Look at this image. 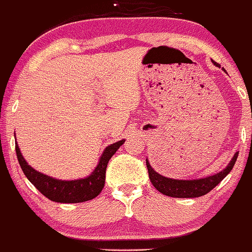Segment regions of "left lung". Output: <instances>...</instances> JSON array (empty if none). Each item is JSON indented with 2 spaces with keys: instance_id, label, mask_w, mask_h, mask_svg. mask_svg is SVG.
Instances as JSON below:
<instances>
[{
  "instance_id": "8db88e82",
  "label": "left lung",
  "mask_w": 252,
  "mask_h": 252,
  "mask_svg": "<svg viewBox=\"0 0 252 252\" xmlns=\"http://www.w3.org/2000/svg\"><path fill=\"white\" fill-rule=\"evenodd\" d=\"M216 66H220L219 64L214 63ZM238 153H235L234 158H232L230 162L224 169L221 170L220 173L214 174L212 176H207L204 179H197V180H175L169 179L166 176L160 175L152 168L148 160H146V164H147L148 175H150V180L152 185L157 188V190L162 192L163 195L172 197H180V198H191V197H200L203 196L213 190L214 188L222 181L223 179L231 172L232 167L237 160Z\"/></svg>"
}]
</instances>
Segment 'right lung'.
Instances as JSON below:
<instances>
[{
    "label": "right lung",
    "instance_id": "right-lung-1",
    "mask_svg": "<svg viewBox=\"0 0 252 252\" xmlns=\"http://www.w3.org/2000/svg\"><path fill=\"white\" fill-rule=\"evenodd\" d=\"M124 142L125 140H120L105 148L97 167L91 173V175L84 179L71 180V181L57 180L37 172L28 164L21 153L17 142L15 144V150L24 175L45 197L60 203H80V202L92 200L100 194L105 186V175H106L108 161Z\"/></svg>",
    "mask_w": 252,
    "mask_h": 252
}]
</instances>
